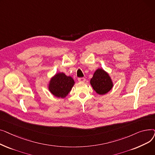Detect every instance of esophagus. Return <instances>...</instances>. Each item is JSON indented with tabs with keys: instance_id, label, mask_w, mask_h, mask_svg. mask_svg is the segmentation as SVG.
I'll return each mask as SVG.
<instances>
[{
	"instance_id": "esophagus-1",
	"label": "esophagus",
	"mask_w": 155,
	"mask_h": 155,
	"mask_svg": "<svg viewBox=\"0 0 155 155\" xmlns=\"http://www.w3.org/2000/svg\"><path fill=\"white\" fill-rule=\"evenodd\" d=\"M78 80L80 82H85V78H78Z\"/></svg>"
}]
</instances>
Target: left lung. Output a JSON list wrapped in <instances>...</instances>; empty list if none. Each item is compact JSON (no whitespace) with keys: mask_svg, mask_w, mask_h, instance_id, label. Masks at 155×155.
I'll return each instance as SVG.
<instances>
[{"mask_svg":"<svg viewBox=\"0 0 155 155\" xmlns=\"http://www.w3.org/2000/svg\"><path fill=\"white\" fill-rule=\"evenodd\" d=\"M90 82L94 90L100 95L107 94L113 87V82L109 73L102 68H98L95 71Z\"/></svg>","mask_w":155,"mask_h":155,"instance_id":"1","label":"left lung"}]
</instances>
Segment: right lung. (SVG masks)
<instances>
[{
    "label": "right lung",
    "mask_w": 155,
    "mask_h": 155,
    "mask_svg": "<svg viewBox=\"0 0 155 155\" xmlns=\"http://www.w3.org/2000/svg\"><path fill=\"white\" fill-rule=\"evenodd\" d=\"M74 84V80L71 77L67 76L64 73H58L51 78L48 89L54 96L63 99L69 94Z\"/></svg>",
    "instance_id": "1"
}]
</instances>
